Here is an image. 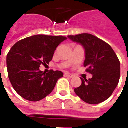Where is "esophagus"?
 Wrapping results in <instances>:
<instances>
[{"instance_id":"obj_1","label":"esophagus","mask_w":128,"mask_h":128,"mask_svg":"<svg viewBox=\"0 0 128 128\" xmlns=\"http://www.w3.org/2000/svg\"><path fill=\"white\" fill-rule=\"evenodd\" d=\"M64 76H66V77H68V78H73V75H72V74H70L69 72H65V73H64Z\"/></svg>"}]
</instances>
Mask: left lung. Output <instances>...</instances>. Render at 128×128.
<instances>
[{
	"mask_svg": "<svg viewBox=\"0 0 128 128\" xmlns=\"http://www.w3.org/2000/svg\"><path fill=\"white\" fill-rule=\"evenodd\" d=\"M72 42L81 44L85 50L84 67L92 78L82 79L75 94L89 104H98L108 99L117 86L120 78V62L106 42L89 34L68 36Z\"/></svg>",
	"mask_w": 128,
	"mask_h": 128,
	"instance_id": "8db88e82",
	"label": "left lung"
}]
</instances>
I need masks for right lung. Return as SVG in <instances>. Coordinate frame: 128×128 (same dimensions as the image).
<instances>
[{
	"mask_svg": "<svg viewBox=\"0 0 128 128\" xmlns=\"http://www.w3.org/2000/svg\"><path fill=\"white\" fill-rule=\"evenodd\" d=\"M66 37L36 35L16 42L7 56L10 82L16 92L31 102L42 100L53 91L57 82L63 77L62 71L40 70L41 64L52 60L56 48Z\"/></svg>",
	"mask_w": 128,
	"mask_h": 128,
	"instance_id": "obj_1",
	"label": "right lung"
}]
</instances>
